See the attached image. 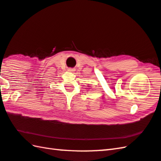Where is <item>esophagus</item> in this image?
<instances>
[{
  "label": "esophagus",
  "mask_w": 161,
  "mask_h": 161,
  "mask_svg": "<svg viewBox=\"0 0 161 161\" xmlns=\"http://www.w3.org/2000/svg\"><path fill=\"white\" fill-rule=\"evenodd\" d=\"M75 70H74V69L73 68H68V71H70V72H73Z\"/></svg>",
  "instance_id": "esophagus-1"
}]
</instances>
